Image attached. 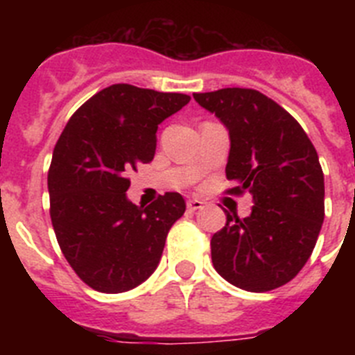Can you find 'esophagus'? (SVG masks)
Masks as SVG:
<instances>
[{"instance_id":"1","label":"esophagus","mask_w":355,"mask_h":355,"mask_svg":"<svg viewBox=\"0 0 355 355\" xmlns=\"http://www.w3.org/2000/svg\"><path fill=\"white\" fill-rule=\"evenodd\" d=\"M202 206H205V202H202V200H199V199H188L187 200L188 211H197V209H200Z\"/></svg>"}]
</instances>
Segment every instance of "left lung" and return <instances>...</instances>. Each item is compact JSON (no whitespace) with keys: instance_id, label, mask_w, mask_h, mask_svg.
<instances>
[{"instance_id":"obj_1","label":"left lung","mask_w":355,"mask_h":355,"mask_svg":"<svg viewBox=\"0 0 355 355\" xmlns=\"http://www.w3.org/2000/svg\"><path fill=\"white\" fill-rule=\"evenodd\" d=\"M229 130V196H252V213L211 238L215 270L261 293L290 283L311 256L324 224L325 188L315 146L283 106L254 89L193 94Z\"/></svg>"}]
</instances>
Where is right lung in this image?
<instances>
[{"label": "right lung", "instance_id": "obj_1", "mask_svg": "<svg viewBox=\"0 0 355 355\" xmlns=\"http://www.w3.org/2000/svg\"><path fill=\"white\" fill-rule=\"evenodd\" d=\"M190 96L117 83L72 114L53 150L49 215L78 277L92 290L122 293L158 266L172 224L187 209L175 192L142 208L126 197L128 172L155 158L158 124Z\"/></svg>", "mask_w": 355, "mask_h": 355}]
</instances>
